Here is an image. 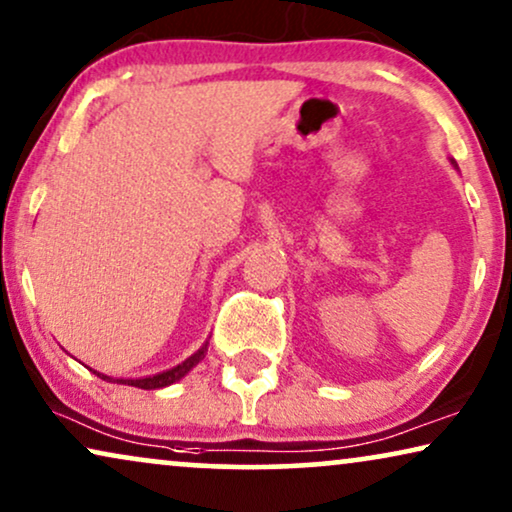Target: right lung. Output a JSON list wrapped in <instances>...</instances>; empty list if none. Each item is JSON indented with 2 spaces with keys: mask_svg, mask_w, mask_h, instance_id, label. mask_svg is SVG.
Returning a JSON list of instances; mask_svg holds the SVG:
<instances>
[{
  "mask_svg": "<svg viewBox=\"0 0 512 512\" xmlns=\"http://www.w3.org/2000/svg\"><path fill=\"white\" fill-rule=\"evenodd\" d=\"M206 356V346H203V349H199L194 353L192 358H187L185 363H180L177 367H173V370H166V372H161V374H154V377H145V379H117L119 384H128V386H138V388H161V386H170V384H175L177 379H182L185 377V374L192 370V367L199 363V360ZM102 379H107L105 374H102Z\"/></svg>",
  "mask_w": 512,
  "mask_h": 512,
  "instance_id": "obj_1",
  "label": "right lung"
}]
</instances>
